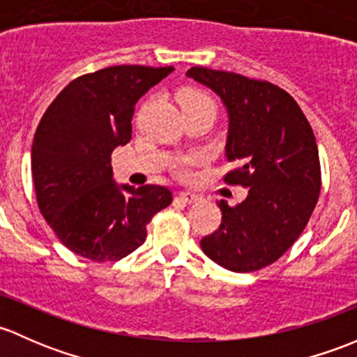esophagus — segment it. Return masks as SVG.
Wrapping results in <instances>:
<instances>
[{
  "mask_svg": "<svg viewBox=\"0 0 357 357\" xmlns=\"http://www.w3.org/2000/svg\"><path fill=\"white\" fill-rule=\"evenodd\" d=\"M178 199L183 201V203L190 204V203H196V201H199L201 196H197V194H194V192H178Z\"/></svg>",
  "mask_w": 357,
  "mask_h": 357,
  "instance_id": "1",
  "label": "esophagus"
}]
</instances>
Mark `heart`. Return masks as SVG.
I'll return each instance as SVG.
<instances>
[{"instance_id":"b5f03b06","label":"heart","mask_w":357,"mask_h":357,"mask_svg":"<svg viewBox=\"0 0 357 357\" xmlns=\"http://www.w3.org/2000/svg\"><path fill=\"white\" fill-rule=\"evenodd\" d=\"M180 102H182V108L183 106H189V105H197V102H213V99L208 96V94L203 93V91H197V89H185L182 94H180ZM201 161V156L197 154H192V156H187L183 160H180L178 163V174L182 177H189L190 175V168L194 165H197Z\"/></svg>"}]
</instances>
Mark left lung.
Here are the masks:
<instances>
[{"instance_id":"obj_1","label":"left lung","mask_w":357,"mask_h":357,"mask_svg":"<svg viewBox=\"0 0 357 357\" xmlns=\"http://www.w3.org/2000/svg\"><path fill=\"white\" fill-rule=\"evenodd\" d=\"M187 77L218 94L229 113L225 182L248 187L242 203L220 201L222 223L203 237L209 259L237 273L275 263L299 238L321 190L316 139L296 99L266 80L192 67Z\"/></svg>"}]
</instances>
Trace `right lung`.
Listing matches in <instances>:
<instances>
[{
	"label": "right lung",
	"mask_w": 357,
	"mask_h": 357,
	"mask_svg": "<svg viewBox=\"0 0 357 357\" xmlns=\"http://www.w3.org/2000/svg\"><path fill=\"white\" fill-rule=\"evenodd\" d=\"M174 67L116 65L72 80L36 130L31 167L44 220L61 244L93 261H119L144 244L170 189L113 180L112 153L132 137L135 102Z\"/></svg>",
	"instance_id": "obj_1"
}]
</instances>
